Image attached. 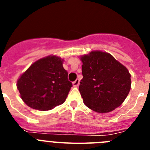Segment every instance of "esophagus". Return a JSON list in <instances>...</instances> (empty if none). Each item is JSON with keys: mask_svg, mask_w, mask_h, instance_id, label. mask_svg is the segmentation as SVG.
<instances>
[{"mask_svg": "<svg viewBox=\"0 0 150 150\" xmlns=\"http://www.w3.org/2000/svg\"><path fill=\"white\" fill-rule=\"evenodd\" d=\"M79 84V79H76V80L74 82H73V86L74 87H77Z\"/></svg>", "mask_w": 150, "mask_h": 150, "instance_id": "obj_1", "label": "esophagus"}]
</instances>
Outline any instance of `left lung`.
Returning a JSON list of instances; mask_svg holds the SVG:
<instances>
[{"instance_id": "obj_1", "label": "left lung", "mask_w": 150, "mask_h": 150, "mask_svg": "<svg viewBox=\"0 0 150 150\" xmlns=\"http://www.w3.org/2000/svg\"><path fill=\"white\" fill-rule=\"evenodd\" d=\"M81 61L83 78L79 90L86 106L102 113L120 107L131 89L128 69L105 52L92 51Z\"/></svg>"}]
</instances>
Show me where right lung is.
I'll use <instances>...</instances> for the list:
<instances>
[{
    "instance_id": "add662e5",
    "label": "right lung",
    "mask_w": 150,
    "mask_h": 150,
    "mask_svg": "<svg viewBox=\"0 0 150 150\" xmlns=\"http://www.w3.org/2000/svg\"><path fill=\"white\" fill-rule=\"evenodd\" d=\"M62 64L59 57H45L32 64L18 78L17 88L28 107L46 111L65 101L72 83Z\"/></svg>"
}]
</instances>
